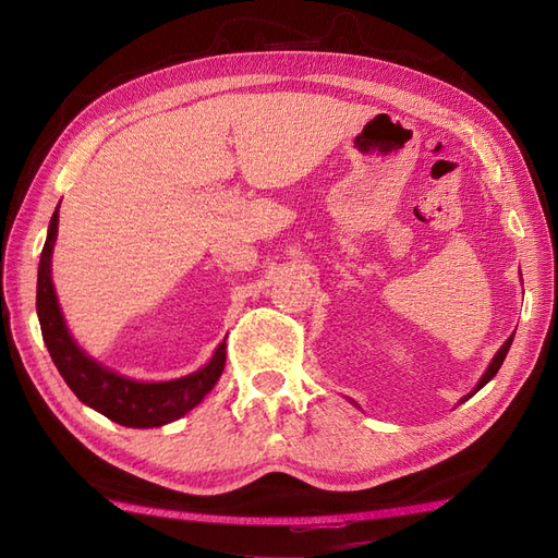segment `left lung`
Masks as SVG:
<instances>
[{
    "label": "left lung",
    "mask_w": 558,
    "mask_h": 558,
    "mask_svg": "<svg viewBox=\"0 0 558 558\" xmlns=\"http://www.w3.org/2000/svg\"><path fill=\"white\" fill-rule=\"evenodd\" d=\"M512 340H514V335H510V337H508V340H505V344H502V347H500V349H498V353H496V356H494V361H492V365H488V367H486V373H484V375H482V379H480V384H477V388H475V391H472V393H470V396H475V393H477V391H480V388H482V386H486V384H488V381H492V379H494V377H496V373H498V369H500V365H502V361H505V356H508V351H510V347H512ZM470 396H465V398H463V400H468V398H470ZM463 400H461V402H463ZM351 402H353V400H351Z\"/></svg>",
    "instance_id": "1"
}]
</instances>
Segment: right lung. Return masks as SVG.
<instances>
[{"label": "right lung", "instance_id": "right-lung-1", "mask_svg": "<svg viewBox=\"0 0 558 558\" xmlns=\"http://www.w3.org/2000/svg\"><path fill=\"white\" fill-rule=\"evenodd\" d=\"M58 238V209L50 218L37 277V316L44 342L58 373L74 396L128 428H156L189 414L216 386L226 367V342L218 344L211 361L197 373L172 381H134L93 361L66 328L50 279V256Z\"/></svg>", "mask_w": 558, "mask_h": 558}]
</instances>
